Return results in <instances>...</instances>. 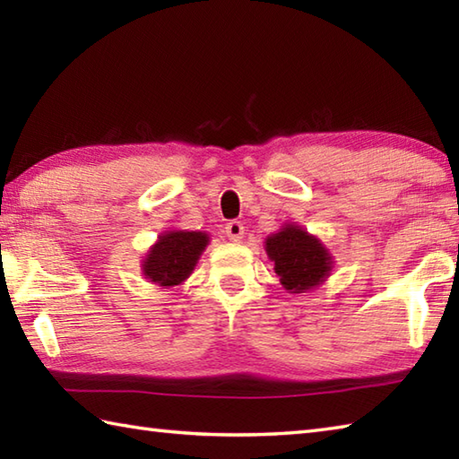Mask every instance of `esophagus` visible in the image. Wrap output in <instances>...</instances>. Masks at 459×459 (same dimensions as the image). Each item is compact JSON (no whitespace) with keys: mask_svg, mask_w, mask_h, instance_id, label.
Listing matches in <instances>:
<instances>
[{"mask_svg":"<svg viewBox=\"0 0 459 459\" xmlns=\"http://www.w3.org/2000/svg\"><path fill=\"white\" fill-rule=\"evenodd\" d=\"M224 235H227L230 240H240L242 237H245V224H242L240 221H230L227 222V227H224Z\"/></svg>","mask_w":459,"mask_h":459,"instance_id":"34e87169","label":"esophagus"}]
</instances>
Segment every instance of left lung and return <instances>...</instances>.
Instances as JSON below:
<instances>
[{"instance_id": "obj_1", "label": "left lung", "mask_w": 459, "mask_h": 459, "mask_svg": "<svg viewBox=\"0 0 459 459\" xmlns=\"http://www.w3.org/2000/svg\"><path fill=\"white\" fill-rule=\"evenodd\" d=\"M266 252L286 290H311L329 274L331 256L321 242L299 227H286L266 240Z\"/></svg>"}]
</instances>
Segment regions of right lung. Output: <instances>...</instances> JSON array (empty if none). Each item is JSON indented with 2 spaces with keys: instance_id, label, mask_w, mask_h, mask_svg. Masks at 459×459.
Returning a JSON list of instances; mask_svg holds the SVG:
<instances>
[{
  "instance_id": "1",
  "label": "right lung",
  "mask_w": 459,
  "mask_h": 459,
  "mask_svg": "<svg viewBox=\"0 0 459 459\" xmlns=\"http://www.w3.org/2000/svg\"><path fill=\"white\" fill-rule=\"evenodd\" d=\"M207 242L209 237L204 232H168L150 250L148 258H145V276L160 286L181 284L191 274L195 264H197Z\"/></svg>"
}]
</instances>
